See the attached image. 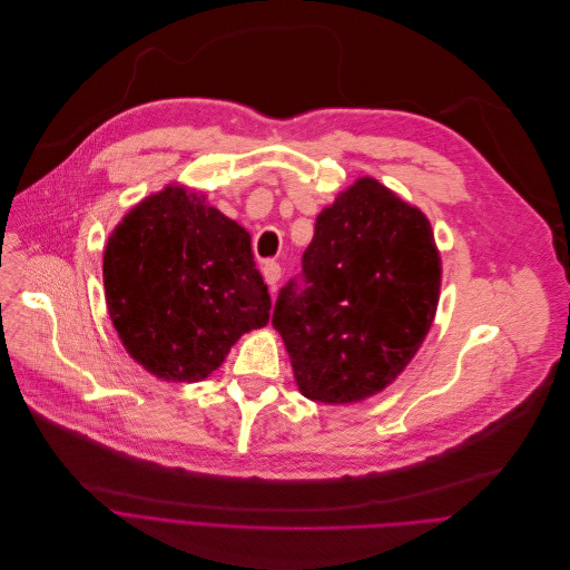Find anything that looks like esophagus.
<instances>
[{
    "label": "esophagus",
    "mask_w": 570,
    "mask_h": 570,
    "mask_svg": "<svg viewBox=\"0 0 570 570\" xmlns=\"http://www.w3.org/2000/svg\"><path fill=\"white\" fill-rule=\"evenodd\" d=\"M281 274H283V268H281V264H278V262H274V259L264 262V266H262V276H264V281H266V285H268L271 289H276V283L281 281Z\"/></svg>",
    "instance_id": "esophagus-1"
}]
</instances>
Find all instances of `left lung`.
<instances>
[{
	"label": "left lung",
	"mask_w": 570,
	"mask_h": 570,
	"mask_svg": "<svg viewBox=\"0 0 570 570\" xmlns=\"http://www.w3.org/2000/svg\"><path fill=\"white\" fill-rule=\"evenodd\" d=\"M439 292L429 220L360 178L317 215L302 271L281 287L271 320L302 394L352 403L385 390L429 334Z\"/></svg>",
	"instance_id": "obj_1"
}]
</instances>
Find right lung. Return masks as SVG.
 I'll return each mask as SVG.
<instances>
[{"label":"right lung","mask_w":570,"mask_h":570,"mask_svg":"<svg viewBox=\"0 0 570 570\" xmlns=\"http://www.w3.org/2000/svg\"><path fill=\"white\" fill-rule=\"evenodd\" d=\"M104 287L131 360L171 383L204 381L271 311L250 234L178 185L125 215L104 253Z\"/></svg>","instance_id":"obj_1"}]
</instances>
